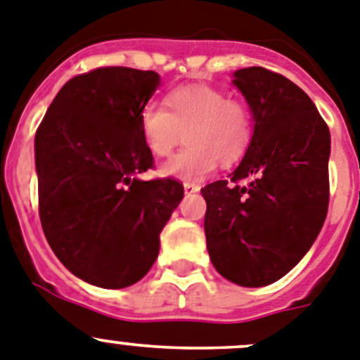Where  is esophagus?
I'll use <instances>...</instances> for the list:
<instances>
[{"label": "esophagus", "instance_id": "esophagus-1", "mask_svg": "<svg viewBox=\"0 0 360 360\" xmlns=\"http://www.w3.org/2000/svg\"><path fill=\"white\" fill-rule=\"evenodd\" d=\"M200 190L199 184H193V183H184V193L186 195H191V193H197Z\"/></svg>", "mask_w": 360, "mask_h": 360}]
</instances>
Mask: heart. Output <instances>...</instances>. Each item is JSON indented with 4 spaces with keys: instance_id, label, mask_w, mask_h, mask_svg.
Wrapping results in <instances>:
<instances>
[{
    "instance_id": "heart-1",
    "label": "heart",
    "mask_w": 360,
    "mask_h": 360,
    "mask_svg": "<svg viewBox=\"0 0 360 360\" xmlns=\"http://www.w3.org/2000/svg\"><path fill=\"white\" fill-rule=\"evenodd\" d=\"M167 108L147 103L140 112L143 142L154 156H169L186 131V146L161 165L163 177L202 181L220 160L234 163L250 140V117L243 104L206 85H188L167 96Z\"/></svg>"
}]
</instances>
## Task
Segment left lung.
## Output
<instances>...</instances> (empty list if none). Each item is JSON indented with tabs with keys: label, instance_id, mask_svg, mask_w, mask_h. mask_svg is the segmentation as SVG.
I'll list each match as a JSON object with an SVG mask.
<instances>
[{
	"label": "left lung",
	"instance_id": "1",
	"mask_svg": "<svg viewBox=\"0 0 360 360\" xmlns=\"http://www.w3.org/2000/svg\"><path fill=\"white\" fill-rule=\"evenodd\" d=\"M233 78L254 129L229 174L233 184L214 181L200 190L204 231L218 274L238 286L261 288L297 266L323 227L330 131L311 97L281 74L247 67Z\"/></svg>",
	"mask_w": 360,
	"mask_h": 360
}]
</instances>
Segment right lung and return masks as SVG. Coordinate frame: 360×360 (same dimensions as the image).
Here are the masks:
<instances>
[{
	"label": "right lung",
	"instance_id": "obj_1",
	"mask_svg": "<svg viewBox=\"0 0 360 360\" xmlns=\"http://www.w3.org/2000/svg\"><path fill=\"white\" fill-rule=\"evenodd\" d=\"M158 86L154 70H90L60 89L37 129L44 234L60 263L92 286L139 282L184 195L174 179H139L153 165L140 112Z\"/></svg>",
	"mask_w": 360,
	"mask_h": 360
}]
</instances>
